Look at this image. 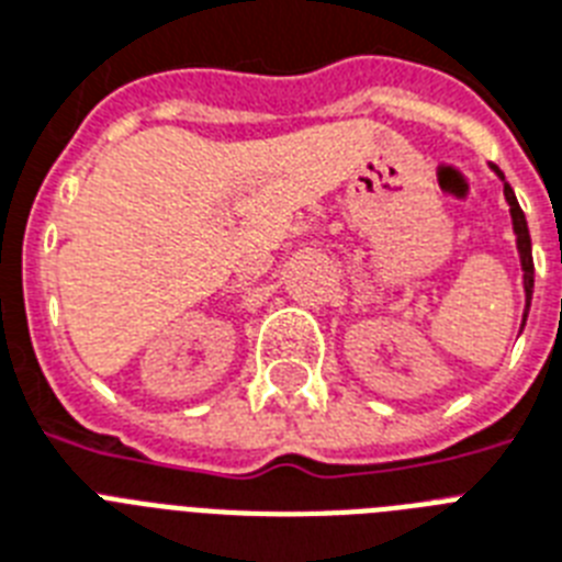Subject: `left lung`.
Wrapping results in <instances>:
<instances>
[{
  "instance_id": "1",
  "label": "left lung",
  "mask_w": 562,
  "mask_h": 562,
  "mask_svg": "<svg viewBox=\"0 0 562 562\" xmlns=\"http://www.w3.org/2000/svg\"><path fill=\"white\" fill-rule=\"evenodd\" d=\"M496 171L498 180L505 183V201L510 206V221H514V233H516V250H519V265H522V285H525V312H522V326L528 321V312H531V297H533V256H531V233H528V221H525V212L516 201L514 189L505 180V175L498 171V166H490Z\"/></svg>"
}]
</instances>
